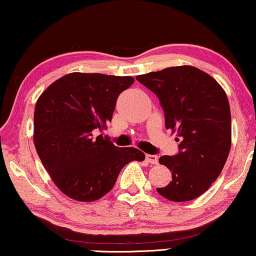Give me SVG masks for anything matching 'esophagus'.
<instances>
[{
	"mask_svg": "<svg viewBox=\"0 0 256 256\" xmlns=\"http://www.w3.org/2000/svg\"><path fill=\"white\" fill-rule=\"evenodd\" d=\"M146 160L148 163H152V164H157L158 163V157L156 155H146Z\"/></svg>",
	"mask_w": 256,
	"mask_h": 256,
	"instance_id": "1",
	"label": "esophagus"
}]
</instances>
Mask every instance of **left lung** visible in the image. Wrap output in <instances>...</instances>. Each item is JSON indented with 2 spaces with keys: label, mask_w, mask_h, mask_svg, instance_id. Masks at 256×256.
<instances>
[{
  "label": "left lung",
  "mask_w": 256,
  "mask_h": 256,
  "mask_svg": "<svg viewBox=\"0 0 256 256\" xmlns=\"http://www.w3.org/2000/svg\"><path fill=\"white\" fill-rule=\"evenodd\" d=\"M158 96L166 128L177 132L176 156H160L171 171L166 186L157 188L171 202L198 198L219 177L232 142L228 99L208 73L190 65L168 68L136 76Z\"/></svg>",
  "instance_id": "1"
}]
</instances>
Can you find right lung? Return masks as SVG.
<instances>
[{
  "instance_id": "1",
  "label": "right lung",
  "mask_w": 256,
  "mask_h": 256,
  "mask_svg": "<svg viewBox=\"0 0 256 256\" xmlns=\"http://www.w3.org/2000/svg\"><path fill=\"white\" fill-rule=\"evenodd\" d=\"M132 76L68 73L38 98L34 143L59 190L76 202H94L113 188L122 168L146 158L141 150L115 146L108 136L94 138L112 120L121 92Z\"/></svg>"
}]
</instances>
